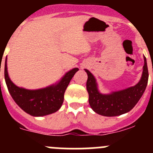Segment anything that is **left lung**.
Instances as JSON below:
<instances>
[{
	"label": "left lung",
	"mask_w": 153,
	"mask_h": 153,
	"mask_svg": "<svg viewBox=\"0 0 153 153\" xmlns=\"http://www.w3.org/2000/svg\"><path fill=\"white\" fill-rule=\"evenodd\" d=\"M144 65L140 81L135 86L121 90L103 94L100 92L95 76L88 69L86 89L89 94V103L92 110L103 116L113 117L129 112L136 105L146 89L149 78L146 59L143 56Z\"/></svg>",
	"instance_id": "obj_1"
}]
</instances>
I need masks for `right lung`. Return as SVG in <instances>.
I'll return each mask as SVG.
<instances>
[{
    "mask_svg": "<svg viewBox=\"0 0 153 153\" xmlns=\"http://www.w3.org/2000/svg\"><path fill=\"white\" fill-rule=\"evenodd\" d=\"M78 70V68H74L68 71L60 81L45 88L28 89L19 87L11 81L6 57L4 76L11 96L19 107L32 116L41 117L54 113L61 108L64 102V92L72 77Z\"/></svg>",
    "mask_w": 153,
    "mask_h": 153,
    "instance_id": "add662e5",
    "label": "right lung"
}]
</instances>
